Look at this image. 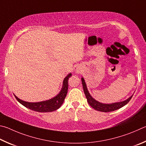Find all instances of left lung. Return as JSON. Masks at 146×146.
I'll use <instances>...</instances> for the list:
<instances>
[{
  "instance_id": "obj_1",
  "label": "left lung",
  "mask_w": 146,
  "mask_h": 146,
  "mask_svg": "<svg viewBox=\"0 0 146 146\" xmlns=\"http://www.w3.org/2000/svg\"><path fill=\"white\" fill-rule=\"evenodd\" d=\"M81 81H82L83 84V90L84 92H85V96L87 99V101L88 104L92 107L94 109L96 110L99 111H103V112H110V111H113L116 110H118L119 108H122V106L126 105V104L128 103V102L131 100V98L133 96H131L130 98H129L126 100L122 102H119V103H114L111 104H104L99 103L98 101H96V99H94L92 97L90 96V93L86 87V85L85 83V81L84 80V78H81Z\"/></svg>"
}]
</instances>
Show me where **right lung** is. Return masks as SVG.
<instances>
[{
  "label": "right lung",
  "instance_id": "right-lung-1",
  "mask_svg": "<svg viewBox=\"0 0 146 146\" xmlns=\"http://www.w3.org/2000/svg\"><path fill=\"white\" fill-rule=\"evenodd\" d=\"M71 76L72 74L70 73L66 76L63 80L62 88H61L60 92L54 98L50 99L49 100L38 102V103H29V102L21 100V99L18 98L16 96H15V97L17 99V100L23 106L30 110H32L33 111L38 112L54 111L60 108V106L63 103L68 91V80Z\"/></svg>",
  "mask_w": 146,
  "mask_h": 146
}]
</instances>
